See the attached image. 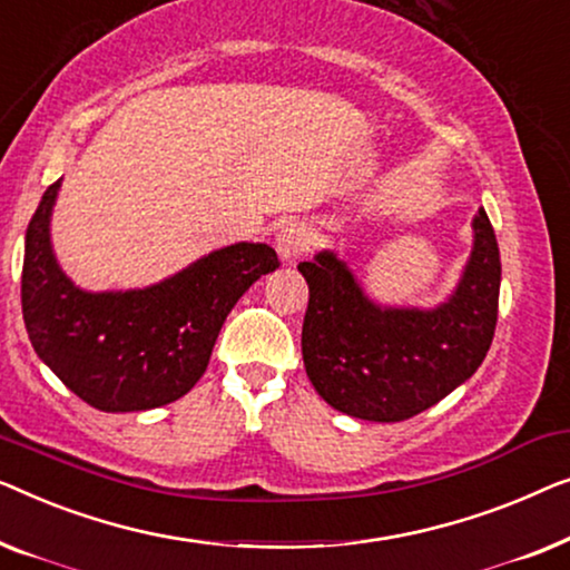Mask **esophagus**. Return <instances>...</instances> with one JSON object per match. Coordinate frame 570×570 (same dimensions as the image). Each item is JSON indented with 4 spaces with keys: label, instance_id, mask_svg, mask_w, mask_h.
<instances>
[{
    "label": "esophagus",
    "instance_id": "obj_1",
    "mask_svg": "<svg viewBox=\"0 0 570 570\" xmlns=\"http://www.w3.org/2000/svg\"><path fill=\"white\" fill-rule=\"evenodd\" d=\"M312 245V232L299 222H288L276 235V250L284 261H296L302 253H307Z\"/></svg>",
    "mask_w": 570,
    "mask_h": 570
}]
</instances>
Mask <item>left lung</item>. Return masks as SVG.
<instances>
[{"label": "left lung", "instance_id": "obj_1", "mask_svg": "<svg viewBox=\"0 0 570 570\" xmlns=\"http://www.w3.org/2000/svg\"><path fill=\"white\" fill-rule=\"evenodd\" d=\"M296 268L309 286L304 368L317 395L354 419H413L468 382L491 348L501 255L483 208L472 219V250L460 282L436 307L374 302L333 250Z\"/></svg>", "mask_w": 570, "mask_h": 570}]
</instances>
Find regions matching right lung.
Here are the masks:
<instances>
[{
  "label": "right lung",
  "mask_w": 570,
  "mask_h": 570,
  "mask_svg": "<svg viewBox=\"0 0 570 570\" xmlns=\"http://www.w3.org/2000/svg\"><path fill=\"white\" fill-rule=\"evenodd\" d=\"M61 180L26 232L22 317L41 362L87 405L134 413L175 403L202 380L216 335L239 296L278 268L266 243L212 250L159 284L87 292L63 274L51 245Z\"/></svg>",
  "instance_id": "1"
}]
</instances>
